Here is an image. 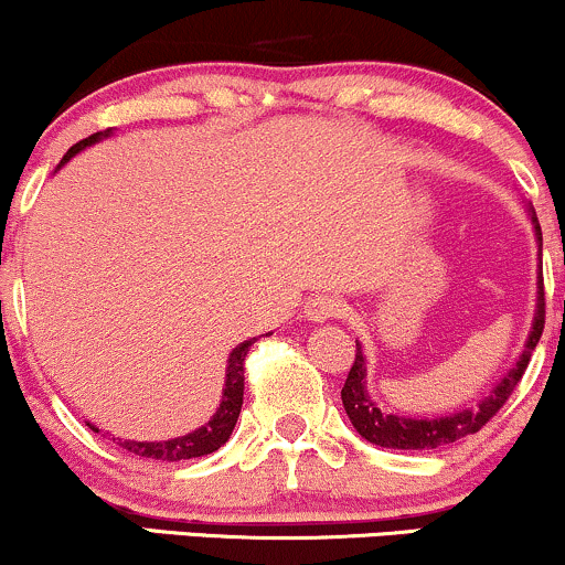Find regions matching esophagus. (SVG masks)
<instances>
[{
  "label": "esophagus",
  "instance_id": "34e87169",
  "mask_svg": "<svg viewBox=\"0 0 565 565\" xmlns=\"http://www.w3.org/2000/svg\"><path fill=\"white\" fill-rule=\"evenodd\" d=\"M343 311H347V303H343L341 298L330 294H317L307 301L303 315L315 322H324V320H338V317H343Z\"/></svg>",
  "mask_w": 565,
  "mask_h": 565
}]
</instances>
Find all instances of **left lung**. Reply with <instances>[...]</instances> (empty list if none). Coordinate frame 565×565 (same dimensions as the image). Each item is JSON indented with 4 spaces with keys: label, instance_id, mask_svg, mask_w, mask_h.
<instances>
[{
    "label": "left lung",
    "instance_id": "8db88e82",
    "mask_svg": "<svg viewBox=\"0 0 565 565\" xmlns=\"http://www.w3.org/2000/svg\"><path fill=\"white\" fill-rule=\"evenodd\" d=\"M532 222L536 241H540L542 250V230L540 222H536V214L532 209ZM542 330H545V277H542V262H540V296H536V317L532 335H529L526 349H523L521 360L515 362V367L502 377V383H497V388L487 399L479 402V407L462 409V413L444 415V417H426V420H413V417H399V415H386L375 407V402L364 394V356L362 349L356 347L354 364H351L347 383L341 388L343 407H347V415L351 426L360 430L362 439L370 444H377V447L386 449H439L444 444H452L462 436L479 434V430L487 426L492 417L500 413L502 404L510 399L515 386L521 383L523 373H526L529 360H532L536 343H540Z\"/></svg>",
    "mask_w": 565,
    "mask_h": 565
}]
</instances>
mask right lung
<instances>
[{
  "mask_svg": "<svg viewBox=\"0 0 565 565\" xmlns=\"http://www.w3.org/2000/svg\"><path fill=\"white\" fill-rule=\"evenodd\" d=\"M110 131V129H108ZM108 131H105V137H108ZM97 137H103L97 131V135L82 139V142H76L73 148L65 152L63 166L65 161H71L73 156H76L78 150H84L86 145L97 142ZM256 343L254 341H245L241 343L237 349H232L230 354V367H227V381H224V396H222V404H218L216 415L211 417L209 423H205L203 428L192 430L188 436H179V439H171V441H121L124 449H129L131 455H139V457H148V460H166V462H179V460H192V457H203V455H211L216 452L218 447H222L224 441L230 439L232 428H235L237 423V415H241V407H243V381H245V356H248L250 347ZM92 430L97 434L95 426H89Z\"/></svg>",
  "mask_w": 565,
  "mask_h": 565,
  "instance_id": "right-lung-1",
  "label": "right lung"
}]
</instances>
